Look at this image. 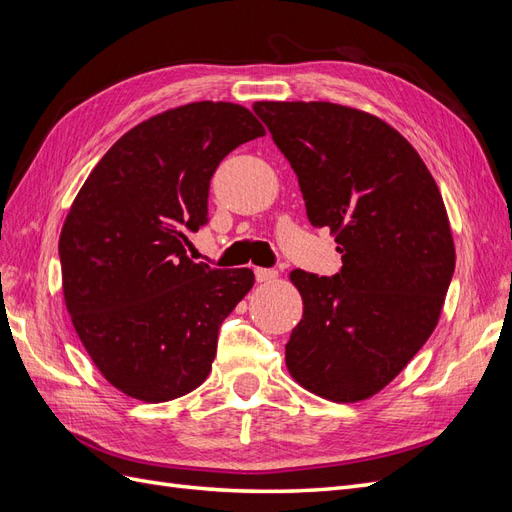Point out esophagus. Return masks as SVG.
I'll list each match as a JSON object with an SVG mask.
<instances>
[{
    "instance_id": "34e87169",
    "label": "esophagus",
    "mask_w": 512,
    "mask_h": 512,
    "mask_svg": "<svg viewBox=\"0 0 512 512\" xmlns=\"http://www.w3.org/2000/svg\"><path fill=\"white\" fill-rule=\"evenodd\" d=\"M254 275H256L258 282H273L275 277H277V271L275 269H262V267H258V269H254Z\"/></svg>"
}]
</instances>
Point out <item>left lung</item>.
<instances>
[{
  "mask_svg": "<svg viewBox=\"0 0 512 512\" xmlns=\"http://www.w3.org/2000/svg\"><path fill=\"white\" fill-rule=\"evenodd\" d=\"M297 173L307 218L327 226L342 271L290 273L303 318L286 344L290 376L337 404L382 391L423 348L455 271L442 194L389 123L333 102H256Z\"/></svg>",
  "mask_w": 512,
  "mask_h": 512,
  "instance_id": "obj_1",
  "label": "left lung"
}]
</instances>
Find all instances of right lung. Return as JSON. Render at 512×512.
<instances>
[{
  "instance_id": "add662e5",
  "label": "right lung",
  "mask_w": 512,
  "mask_h": 512,
  "mask_svg": "<svg viewBox=\"0 0 512 512\" xmlns=\"http://www.w3.org/2000/svg\"><path fill=\"white\" fill-rule=\"evenodd\" d=\"M265 136L232 102H192L138 123L104 153L59 235L72 324L115 389L158 404L203 384L252 269L185 256L207 224L209 181L232 149Z\"/></svg>"
}]
</instances>
